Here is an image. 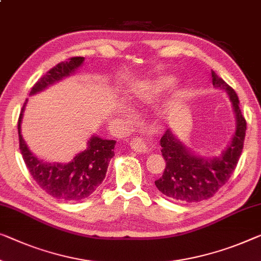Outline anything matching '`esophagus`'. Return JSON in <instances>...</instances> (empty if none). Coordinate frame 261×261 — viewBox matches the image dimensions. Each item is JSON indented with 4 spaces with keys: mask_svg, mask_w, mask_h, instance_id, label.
<instances>
[{
    "mask_svg": "<svg viewBox=\"0 0 261 261\" xmlns=\"http://www.w3.org/2000/svg\"><path fill=\"white\" fill-rule=\"evenodd\" d=\"M130 145H131V149L136 151V152L142 153V152H147V151H149V145H147V143L141 137L132 138Z\"/></svg>",
    "mask_w": 261,
    "mask_h": 261,
    "instance_id": "esophagus-1",
    "label": "esophagus"
}]
</instances>
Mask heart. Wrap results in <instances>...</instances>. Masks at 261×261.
<instances>
[{"instance_id": "b5f03b06", "label": "heart", "mask_w": 261, "mask_h": 261, "mask_svg": "<svg viewBox=\"0 0 261 261\" xmlns=\"http://www.w3.org/2000/svg\"><path fill=\"white\" fill-rule=\"evenodd\" d=\"M174 83H176V80L171 76L157 77V79L151 81L150 83L135 89L132 91V98L137 103L147 102V100L153 99L155 97L161 96L162 93L168 91L170 88L173 87Z\"/></svg>"}]
</instances>
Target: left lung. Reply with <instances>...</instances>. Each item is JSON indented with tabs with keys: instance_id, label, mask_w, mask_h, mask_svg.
I'll use <instances>...</instances> for the list:
<instances>
[{
	"instance_id": "left-lung-1",
	"label": "left lung",
	"mask_w": 261,
	"mask_h": 261,
	"mask_svg": "<svg viewBox=\"0 0 261 261\" xmlns=\"http://www.w3.org/2000/svg\"><path fill=\"white\" fill-rule=\"evenodd\" d=\"M211 73L213 87L223 89L230 96L237 120L236 132L230 145L220 155L206 159L186 149L170 129L165 131L161 138V151L166 166L163 176L154 184L166 197L181 203H197L215 196L230 179L243 152L246 120L240 111L238 96L215 71Z\"/></svg>"
}]
</instances>
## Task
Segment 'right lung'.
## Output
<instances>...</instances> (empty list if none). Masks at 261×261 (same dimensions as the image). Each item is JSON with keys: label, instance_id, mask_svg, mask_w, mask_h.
I'll return each mask as SVG.
<instances>
[{"label": "right lung", "instance_id": "add662e5", "mask_svg": "<svg viewBox=\"0 0 261 261\" xmlns=\"http://www.w3.org/2000/svg\"><path fill=\"white\" fill-rule=\"evenodd\" d=\"M84 57H71L61 62L42 76L31 89L30 95L45 90L50 85L65 79L79 69ZM25 99L18 117V139L23 161L42 190L54 198L64 201L85 199L98 189L106 178L110 159L114 157L116 141H109L93 135L83 151L77 153L68 163H46L38 159L29 150L21 134V123L24 112Z\"/></svg>", "mask_w": 261, "mask_h": 261}]
</instances>
